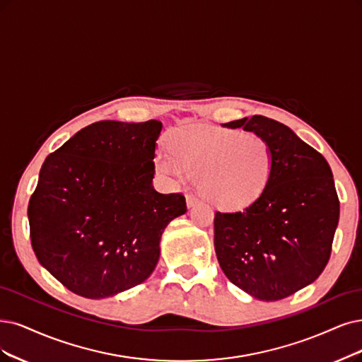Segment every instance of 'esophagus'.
Segmentation results:
<instances>
[{
    "mask_svg": "<svg viewBox=\"0 0 362 362\" xmlns=\"http://www.w3.org/2000/svg\"><path fill=\"white\" fill-rule=\"evenodd\" d=\"M198 203H199V198H198V197H195V195H192V194L186 195V204H188V207H194V206L198 204Z\"/></svg>",
    "mask_w": 362,
    "mask_h": 362,
    "instance_id": "34e87169",
    "label": "esophagus"
}]
</instances>
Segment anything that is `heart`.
Segmentation results:
<instances>
[{
	"label": "heart",
	"instance_id": "1",
	"mask_svg": "<svg viewBox=\"0 0 362 362\" xmlns=\"http://www.w3.org/2000/svg\"><path fill=\"white\" fill-rule=\"evenodd\" d=\"M168 143L170 152L156 153L158 170L179 182L198 177L199 192L219 209L249 207L272 180V146L255 132L199 124L174 129Z\"/></svg>",
	"mask_w": 362,
	"mask_h": 362
}]
</instances>
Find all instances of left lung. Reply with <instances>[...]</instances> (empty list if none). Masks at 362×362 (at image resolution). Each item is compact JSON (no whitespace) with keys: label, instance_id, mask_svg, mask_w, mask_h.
Returning a JSON list of instances; mask_svg holds the SVG:
<instances>
[{"label":"left lung","instance_id":"left-lung-1","mask_svg":"<svg viewBox=\"0 0 362 362\" xmlns=\"http://www.w3.org/2000/svg\"><path fill=\"white\" fill-rule=\"evenodd\" d=\"M264 137L274 168L264 194L242 211H216L215 250L231 282L264 301L310 285L331 257L340 202L327 159L274 119L223 124Z\"/></svg>","mask_w":362,"mask_h":362}]
</instances>
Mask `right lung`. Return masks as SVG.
I'll list each match as a JSON object with an SVG mask.
<instances>
[{"instance_id":"1","label":"right lung","mask_w":362,"mask_h":362,"mask_svg":"<svg viewBox=\"0 0 362 362\" xmlns=\"http://www.w3.org/2000/svg\"><path fill=\"white\" fill-rule=\"evenodd\" d=\"M159 120H101L76 132L42 165L28 204L31 245L71 292L105 298L140 285L159 259L183 194L153 189Z\"/></svg>"}]
</instances>
